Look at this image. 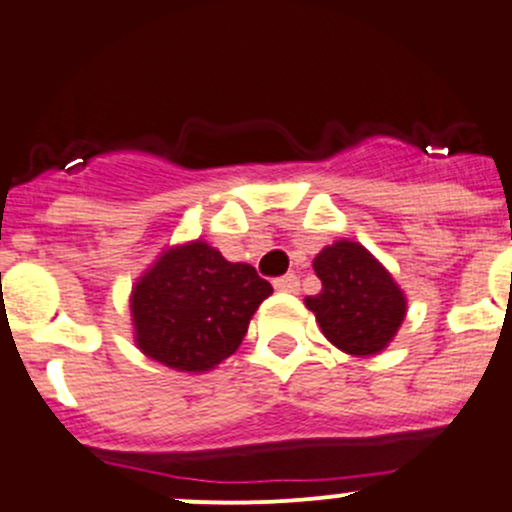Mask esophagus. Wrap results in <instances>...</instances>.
I'll return each mask as SVG.
<instances>
[{
  "label": "esophagus",
  "mask_w": 512,
  "mask_h": 512,
  "mask_svg": "<svg viewBox=\"0 0 512 512\" xmlns=\"http://www.w3.org/2000/svg\"><path fill=\"white\" fill-rule=\"evenodd\" d=\"M298 286H301V281H298L296 273H286V276H281L273 281V288L281 293H298Z\"/></svg>",
  "instance_id": "34e87169"
}]
</instances>
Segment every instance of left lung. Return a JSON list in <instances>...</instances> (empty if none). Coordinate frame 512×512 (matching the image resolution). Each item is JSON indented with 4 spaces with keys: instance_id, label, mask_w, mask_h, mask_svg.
<instances>
[{
    "instance_id": "8db88e82",
    "label": "left lung",
    "mask_w": 512,
    "mask_h": 512,
    "mask_svg": "<svg viewBox=\"0 0 512 512\" xmlns=\"http://www.w3.org/2000/svg\"><path fill=\"white\" fill-rule=\"evenodd\" d=\"M321 293L306 296L323 336L351 356H376L406 318V296L391 273L356 241H336L313 258Z\"/></svg>"
}]
</instances>
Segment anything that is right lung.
Returning <instances> with one entry per match:
<instances>
[{"label":"right lung","mask_w":512,"mask_h":512,"mask_svg":"<svg viewBox=\"0 0 512 512\" xmlns=\"http://www.w3.org/2000/svg\"><path fill=\"white\" fill-rule=\"evenodd\" d=\"M271 293L254 266L226 261L206 241L174 246L131 288L134 341L161 366L211 371L236 353Z\"/></svg>","instance_id":"1"}]
</instances>
